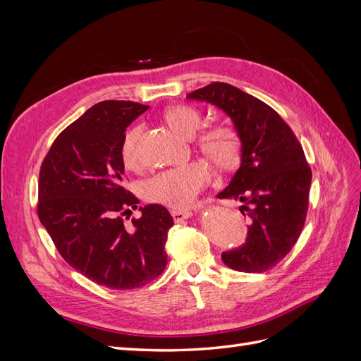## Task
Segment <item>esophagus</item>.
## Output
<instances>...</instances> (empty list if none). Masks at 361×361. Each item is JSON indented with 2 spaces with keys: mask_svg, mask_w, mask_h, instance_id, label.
<instances>
[{
  "mask_svg": "<svg viewBox=\"0 0 361 361\" xmlns=\"http://www.w3.org/2000/svg\"><path fill=\"white\" fill-rule=\"evenodd\" d=\"M170 214H171L174 221H182V220H185V218L191 216V211H188V209H171Z\"/></svg>",
  "mask_w": 361,
  "mask_h": 361,
  "instance_id": "34e87169",
  "label": "esophagus"
}]
</instances>
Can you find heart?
Here are the masks:
<instances>
[{"mask_svg":"<svg viewBox=\"0 0 361 361\" xmlns=\"http://www.w3.org/2000/svg\"><path fill=\"white\" fill-rule=\"evenodd\" d=\"M162 117L174 133L185 138H192L203 123V114L199 108L185 104L169 106ZM141 134L143 126H130L120 143V161L128 170L138 167ZM195 145L207 159L221 170L235 169L243 158V140L232 125L220 123L202 130L195 137ZM209 182V169L202 162H192L188 166L161 171L145 180L141 183V195L150 203L180 209L187 207Z\"/></svg>","mask_w":361,"mask_h":361,"instance_id":"obj_1","label":"heart"}]
</instances>
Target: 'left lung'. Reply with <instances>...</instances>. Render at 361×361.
Wrapping results in <instances>:
<instances>
[{"mask_svg": "<svg viewBox=\"0 0 361 361\" xmlns=\"http://www.w3.org/2000/svg\"><path fill=\"white\" fill-rule=\"evenodd\" d=\"M187 97L221 108L243 140L241 167L218 197L243 202L248 231L223 262L241 272L274 268L297 244L309 209L312 170L302 146L276 110L231 84L211 82Z\"/></svg>", "mask_w": 361, "mask_h": 361, "instance_id": "1", "label": "left lung"}]
</instances>
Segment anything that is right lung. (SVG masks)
Instances as JSON below:
<instances>
[{
  "instance_id": "add662e5",
  "label": "right lung",
  "mask_w": 361,
  "mask_h": 361,
  "mask_svg": "<svg viewBox=\"0 0 361 361\" xmlns=\"http://www.w3.org/2000/svg\"><path fill=\"white\" fill-rule=\"evenodd\" d=\"M149 105L102 101L54 141L39 174V220L61 257L97 285L135 289L162 274L173 218L161 204L140 207L128 231L123 215L138 199L123 188L120 143Z\"/></svg>"
}]
</instances>
